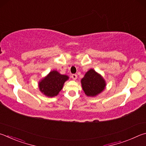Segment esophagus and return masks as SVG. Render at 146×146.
I'll use <instances>...</instances> for the list:
<instances>
[{
	"label": "esophagus",
	"instance_id": "esophagus-1",
	"mask_svg": "<svg viewBox=\"0 0 146 146\" xmlns=\"http://www.w3.org/2000/svg\"><path fill=\"white\" fill-rule=\"evenodd\" d=\"M72 79L74 80H76V79H77V75L76 74H72Z\"/></svg>",
	"mask_w": 146,
	"mask_h": 146
}]
</instances>
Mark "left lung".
<instances>
[{
    "instance_id": "8db88e82",
    "label": "left lung",
    "mask_w": 146,
    "mask_h": 146,
    "mask_svg": "<svg viewBox=\"0 0 146 146\" xmlns=\"http://www.w3.org/2000/svg\"><path fill=\"white\" fill-rule=\"evenodd\" d=\"M84 92L88 97H96L103 92L106 88V81L100 74L93 68L86 72L81 80Z\"/></svg>"
}]
</instances>
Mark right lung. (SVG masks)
Instances as JSON below:
<instances>
[{
  "instance_id": "1",
  "label": "right lung",
  "mask_w": 146,
  "mask_h": 146,
  "mask_svg": "<svg viewBox=\"0 0 146 146\" xmlns=\"http://www.w3.org/2000/svg\"><path fill=\"white\" fill-rule=\"evenodd\" d=\"M68 79V76L61 74L57 70H53L39 81L38 88L43 95L52 98L58 95Z\"/></svg>"
}]
</instances>
